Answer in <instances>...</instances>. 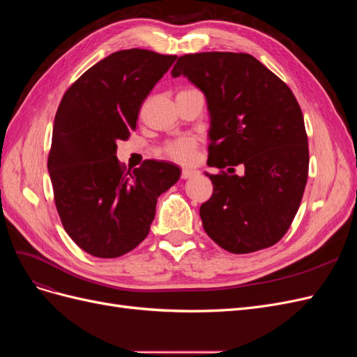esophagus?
Segmentation results:
<instances>
[{
    "label": "esophagus",
    "mask_w": 357,
    "mask_h": 357,
    "mask_svg": "<svg viewBox=\"0 0 357 357\" xmlns=\"http://www.w3.org/2000/svg\"><path fill=\"white\" fill-rule=\"evenodd\" d=\"M198 171L193 169V168H185L181 171V178H190L193 176H197Z\"/></svg>",
    "instance_id": "34e87169"
}]
</instances>
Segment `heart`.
<instances>
[{
    "label": "heart",
    "instance_id": "1",
    "mask_svg": "<svg viewBox=\"0 0 357 357\" xmlns=\"http://www.w3.org/2000/svg\"><path fill=\"white\" fill-rule=\"evenodd\" d=\"M195 150H197V139L192 137H181L174 139V142L168 143L164 149H162V155L165 158H169L172 160L181 162H189L195 156Z\"/></svg>",
    "mask_w": 357,
    "mask_h": 357
}]
</instances>
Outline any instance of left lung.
I'll use <instances>...</instances> for the list:
<instances>
[{"label":"left lung","mask_w":357,"mask_h":357,"mask_svg":"<svg viewBox=\"0 0 357 357\" xmlns=\"http://www.w3.org/2000/svg\"><path fill=\"white\" fill-rule=\"evenodd\" d=\"M204 93L213 195L199 208L210 238L231 253L271 247L287 232L308 177L304 116L289 86L248 53L183 55L171 71ZM243 165V176L232 175Z\"/></svg>","instance_id":"left-lung-1"}]
</instances>
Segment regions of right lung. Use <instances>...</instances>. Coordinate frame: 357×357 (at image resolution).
<instances>
[{
    "label": "right lung",
    "instance_id": "obj_1",
    "mask_svg": "<svg viewBox=\"0 0 357 357\" xmlns=\"http://www.w3.org/2000/svg\"><path fill=\"white\" fill-rule=\"evenodd\" d=\"M176 59L144 49L114 52L58 107L47 169L63 229L86 253L131 252L150 231L158 198L181 176L178 165L155 159L123 172L116 158L117 142L134 131L146 96Z\"/></svg>",
    "mask_w": 357,
    "mask_h": 357
}]
</instances>
